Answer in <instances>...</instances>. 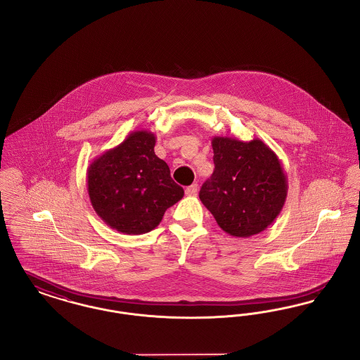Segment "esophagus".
I'll use <instances>...</instances> for the list:
<instances>
[{"label": "esophagus", "instance_id": "obj_1", "mask_svg": "<svg viewBox=\"0 0 360 360\" xmlns=\"http://www.w3.org/2000/svg\"><path fill=\"white\" fill-rule=\"evenodd\" d=\"M185 193H186V195H188V197H195V195H197V193H198V186H197V184H193L191 186L186 188Z\"/></svg>", "mask_w": 360, "mask_h": 360}]
</instances>
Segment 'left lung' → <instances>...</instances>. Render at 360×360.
<instances>
[{"instance_id":"left-lung-1","label":"left lung","mask_w":360,"mask_h":360,"mask_svg":"<svg viewBox=\"0 0 360 360\" xmlns=\"http://www.w3.org/2000/svg\"><path fill=\"white\" fill-rule=\"evenodd\" d=\"M214 172L200 200L233 238H250L271 225L285 205L288 178L274 151L260 139H212Z\"/></svg>"}]
</instances>
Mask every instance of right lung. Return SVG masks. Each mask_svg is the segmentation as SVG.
<instances>
[{
  "label": "right lung",
  "instance_id": "obj_1",
  "mask_svg": "<svg viewBox=\"0 0 360 360\" xmlns=\"http://www.w3.org/2000/svg\"><path fill=\"white\" fill-rule=\"evenodd\" d=\"M156 137L135 131L87 169V193L103 223L125 235L155 229L165 212L184 197L167 163L155 155Z\"/></svg>",
  "mask_w": 360,
  "mask_h": 360
}]
</instances>
